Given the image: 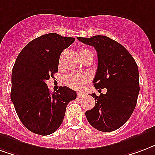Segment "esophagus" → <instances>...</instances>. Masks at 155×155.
Returning a JSON list of instances; mask_svg holds the SVG:
<instances>
[{"mask_svg":"<svg viewBox=\"0 0 155 155\" xmlns=\"http://www.w3.org/2000/svg\"><path fill=\"white\" fill-rule=\"evenodd\" d=\"M84 96H85V94H84V93H81V92L77 93V97H78V98H84Z\"/></svg>","mask_w":155,"mask_h":155,"instance_id":"obj_1","label":"esophagus"}]
</instances>
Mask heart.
Segmentation results:
<instances>
[{"label":"heart","mask_w":155,"mask_h":155,"mask_svg":"<svg viewBox=\"0 0 155 155\" xmlns=\"http://www.w3.org/2000/svg\"><path fill=\"white\" fill-rule=\"evenodd\" d=\"M90 53H92V51L89 49L81 48L80 50L81 58H84L85 56ZM88 81H89L88 75L84 74H78V73H71L65 77V83L66 85L74 89H82L85 85V84L88 82Z\"/></svg>","instance_id":"1"}]
</instances>
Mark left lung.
<instances>
[{
  "instance_id": "1",
  "label": "left lung",
  "mask_w": 155,
  "mask_h": 155,
  "mask_svg": "<svg viewBox=\"0 0 155 155\" xmlns=\"http://www.w3.org/2000/svg\"><path fill=\"white\" fill-rule=\"evenodd\" d=\"M77 39L97 51L98 69L93 82L97 89H107L105 94H91L97 104L86 111L87 120L100 131L117 130L127 122L136 107L140 91L136 61L123 46L108 37H78Z\"/></svg>"
}]
</instances>
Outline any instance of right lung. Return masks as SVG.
I'll return each instance as SVG.
<instances>
[{"mask_svg": "<svg viewBox=\"0 0 155 155\" xmlns=\"http://www.w3.org/2000/svg\"><path fill=\"white\" fill-rule=\"evenodd\" d=\"M74 38L48 34L32 40L18 55L11 74L10 98L23 125L32 132L48 136L62 123L67 104L76 92L61 86L51 94L46 81L58 71L61 53Z\"/></svg>", "mask_w": 155, "mask_h": 155, "instance_id": "add662e5", "label": "right lung"}]
</instances>
